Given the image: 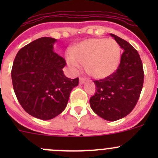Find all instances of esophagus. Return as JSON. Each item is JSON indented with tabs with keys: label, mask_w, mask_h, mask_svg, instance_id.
Returning <instances> with one entry per match:
<instances>
[{
	"label": "esophagus",
	"mask_w": 158,
	"mask_h": 158,
	"mask_svg": "<svg viewBox=\"0 0 158 158\" xmlns=\"http://www.w3.org/2000/svg\"><path fill=\"white\" fill-rule=\"evenodd\" d=\"M85 82V78L79 77V83H80V84H83Z\"/></svg>",
	"instance_id": "34e87169"
}]
</instances>
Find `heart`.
Segmentation results:
<instances>
[{
  "label": "heart",
  "mask_w": 158,
  "mask_h": 158,
  "mask_svg": "<svg viewBox=\"0 0 158 158\" xmlns=\"http://www.w3.org/2000/svg\"><path fill=\"white\" fill-rule=\"evenodd\" d=\"M121 48L114 40L95 38L82 41L66 56L68 64L73 69L85 66L87 73L95 79H104L118 66Z\"/></svg>",
  "instance_id": "obj_1"
}]
</instances>
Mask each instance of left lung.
Here are the masks:
<instances>
[{"mask_svg":"<svg viewBox=\"0 0 158 158\" xmlns=\"http://www.w3.org/2000/svg\"><path fill=\"white\" fill-rule=\"evenodd\" d=\"M124 49L120 64L111 75L94 80L96 92L89 100L95 114L107 121L118 120L128 115L136 106L144 84L141 57L128 42L111 33Z\"/></svg>","mask_w":158,"mask_h":158,"instance_id":"left-lung-1","label":"left lung"}]
</instances>
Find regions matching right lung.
Masks as SVG:
<instances>
[{
	"instance_id": "right-lung-1",
	"label": "right lung",
	"mask_w": 158,
	"mask_h": 158,
	"mask_svg": "<svg viewBox=\"0 0 158 158\" xmlns=\"http://www.w3.org/2000/svg\"><path fill=\"white\" fill-rule=\"evenodd\" d=\"M56 40L41 37L17 52L11 69L13 87L23 109L37 118L49 120L66 109L79 78L63 74V57L53 51Z\"/></svg>"
}]
</instances>
